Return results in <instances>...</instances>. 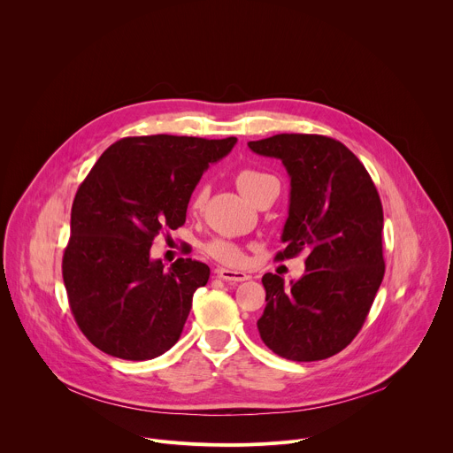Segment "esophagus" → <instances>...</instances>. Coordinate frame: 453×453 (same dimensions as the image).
<instances>
[{
    "instance_id": "obj_1",
    "label": "esophagus",
    "mask_w": 453,
    "mask_h": 453,
    "mask_svg": "<svg viewBox=\"0 0 453 453\" xmlns=\"http://www.w3.org/2000/svg\"><path fill=\"white\" fill-rule=\"evenodd\" d=\"M217 276L224 281H233V283H238V281H247L249 276L242 271H231V269H217Z\"/></svg>"
}]
</instances>
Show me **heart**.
I'll use <instances>...</instances> for the list:
<instances>
[{
    "label": "heart",
    "mask_w": 453,
    "mask_h": 453,
    "mask_svg": "<svg viewBox=\"0 0 453 453\" xmlns=\"http://www.w3.org/2000/svg\"><path fill=\"white\" fill-rule=\"evenodd\" d=\"M269 184H278L276 177H273L271 173L267 172H262V170H256V168H243L238 172L236 175V186L238 189L243 193V196L252 203V199L260 193L265 186ZM206 197H208V189L206 186H199L196 191H193L191 196V201H189V206L191 210H201L206 203ZM204 250L215 257L217 262H222V264H229V265H236L243 260V254L240 250V247L229 240H224V238H213L211 242H208L204 245Z\"/></svg>",
    "instance_id": "obj_1"
}]
</instances>
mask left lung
<instances>
[{
    "instance_id": "1",
    "label": "left lung",
    "mask_w": 453,
    "mask_h": 453,
    "mask_svg": "<svg viewBox=\"0 0 453 453\" xmlns=\"http://www.w3.org/2000/svg\"><path fill=\"white\" fill-rule=\"evenodd\" d=\"M249 149L283 163L290 177L288 219L276 260L306 250V269L287 287L267 273L257 332L294 362L325 360L360 332L385 273L383 210L372 179L341 142L319 134H276Z\"/></svg>"
}]
</instances>
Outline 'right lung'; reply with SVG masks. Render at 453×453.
I'll use <instances>...</instances> for the list:
<instances>
[{
  "label": "right lung",
  "instance_id": "obj_1",
  "mask_svg": "<svg viewBox=\"0 0 453 453\" xmlns=\"http://www.w3.org/2000/svg\"><path fill=\"white\" fill-rule=\"evenodd\" d=\"M236 138H123L95 163L72 208L62 278L79 328L100 351L150 360L180 337L206 264L152 260L154 238L186 220L193 189Z\"/></svg>",
  "mask_w": 453,
  "mask_h": 453
}]
</instances>
